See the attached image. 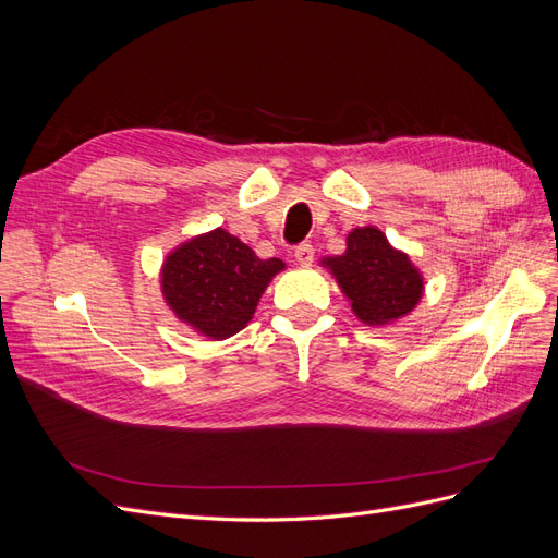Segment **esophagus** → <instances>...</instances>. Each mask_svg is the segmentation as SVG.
Segmentation results:
<instances>
[{"instance_id": "obj_1", "label": "esophagus", "mask_w": 558, "mask_h": 558, "mask_svg": "<svg viewBox=\"0 0 558 558\" xmlns=\"http://www.w3.org/2000/svg\"><path fill=\"white\" fill-rule=\"evenodd\" d=\"M295 260L302 267H310L314 263V246L310 242H302L295 246Z\"/></svg>"}]
</instances>
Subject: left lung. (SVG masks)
<instances>
[{"label": "left lung", "mask_w": 558, "mask_h": 558, "mask_svg": "<svg viewBox=\"0 0 558 558\" xmlns=\"http://www.w3.org/2000/svg\"><path fill=\"white\" fill-rule=\"evenodd\" d=\"M326 265L351 300L353 314L369 326L410 314L424 291V281L410 258L369 226L353 230L344 256L330 258Z\"/></svg>", "instance_id": "obj_1"}]
</instances>
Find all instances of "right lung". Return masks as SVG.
I'll return each instance as SVG.
<instances>
[{
    "label": "right lung",
    "mask_w": 558,
    "mask_h": 558,
    "mask_svg": "<svg viewBox=\"0 0 558 558\" xmlns=\"http://www.w3.org/2000/svg\"><path fill=\"white\" fill-rule=\"evenodd\" d=\"M283 263L263 260L218 228L179 246L162 267V293L174 314L214 340L240 332Z\"/></svg>",
    "instance_id": "1"
}]
</instances>
